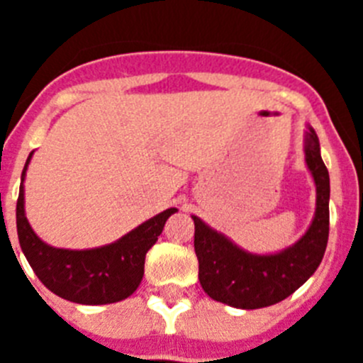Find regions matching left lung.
Instances as JSON below:
<instances>
[{
	"label": "left lung",
	"instance_id": "1",
	"mask_svg": "<svg viewBox=\"0 0 363 363\" xmlns=\"http://www.w3.org/2000/svg\"><path fill=\"white\" fill-rule=\"evenodd\" d=\"M306 163L316 184V213L307 233L277 255H251L223 234L194 220L198 278L213 300L236 309L274 306L306 284L318 269L329 238V171L320 156L318 136L306 133Z\"/></svg>",
	"mask_w": 363,
	"mask_h": 363
}]
</instances>
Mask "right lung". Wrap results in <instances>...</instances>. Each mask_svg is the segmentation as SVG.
Returning a JSON list of instances; mask_svg holds the SVG:
<instances>
[{"instance_id":"obj_1","label":"right lung","mask_w":363,"mask_h":363,"mask_svg":"<svg viewBox=\"0 0 363 363\" xmlns=\"http://www.w3.org/2000/svg\"><path fill=\"white\" fill-rule=\"evenodd\" d=\"M32 152L21 172L16 225L19 245L32 271L47 289L74 303L104 306L129 298L143 278L147 251L162 234L167 218L176 213L174 207L156 214L111 245L86 251L56 249L38 238L25 216L23 179Z\"/></svg>"}]
</instances>
